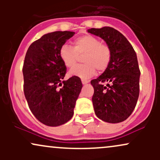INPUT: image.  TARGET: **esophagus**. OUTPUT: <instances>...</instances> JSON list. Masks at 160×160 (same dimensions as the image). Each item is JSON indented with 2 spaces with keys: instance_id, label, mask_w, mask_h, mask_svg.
I'll use <instances>...</instances> for the list:
<instances>
[{
  "instance_id": "obj_1",
  "label": "esophagus",
  "mask_w": 160,
  "mask_h": 160,
  "mask_svg": "<svg viewBox=\"0 0 160 160\" xmlns=\"http://www.w3.org/2000/svg\"><path fill=\"white\" fill-rule=\"evenodd\" d=\"M88 82H89V80H82V83L83 84V85H86V84H87Z\"/></svg>"
}]
</instances>
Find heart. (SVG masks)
Returning <instances> with one entry per match:
<instances>
[{"label": "heart", "mask_w": 160, "mask_h": 160, "mask_svg": "<svg viewBox=\"0 0 160 160\" xmlns=\"http://www.w3.org/2000/svg\"><path fill=\"white\" fill-rule=\"evenodd\" d=\"M84 56V65H78L69 71L71 76L88 79L95 74L105 71L111 60V51L108 45L89 34L78 37L74 40V47L68 44L62 46L59 56L67 68H73L78 62L79 56Z\"/></svg>", "instance_id": "b5f03b06"}]
</instances>
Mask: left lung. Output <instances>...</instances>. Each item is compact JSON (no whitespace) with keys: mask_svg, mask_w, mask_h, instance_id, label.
I'll return each instance as SVG.
<instances>
[{"mask_svg":"<svg viewBox=\"0 0 160 160\" xmlns=\"http://www.w3.org/2000/svg\"><path fill=\"white\" fill-rule=\"evenodd\" d=\"M87 32L103 39L111 51L108 68L91 80L95 115L110 123L121 122L132 114L138 98L141 72L137 55L126 37L113 28H91Z\"/></svg>","mask_w":160,"mask_h":160,"instance_id":"left-lung-1","label":"left lung"}]
</instances>
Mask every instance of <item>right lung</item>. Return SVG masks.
<instances>
[{
  "instance_id": "add662e5",
  "label": "right lung",
  "mask_w": 160,
  "mask_h": 160,
  "mask_svg": "<svg viewBox=\"0 0 160 160\" xmlns=\"http://www.w3.org/2000/svg\"><path fill=\"white\" fill-rule=\"evenodd\" d=\"M73 32L46 34L30 45L22 73L24 93L34 117L48 126H58L72 118L77 99L82 87L78 77L63 80L66 66L59 50Z\"/></svg>"
}]
</instances>
